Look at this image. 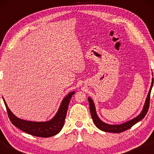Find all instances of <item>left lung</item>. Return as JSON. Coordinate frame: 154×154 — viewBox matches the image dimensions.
Segmentation results:
<instances>
[{"label": "left lung", "mask_w": 154, "mask_h": 154, "mask_svg": "<svg viewBox=\"0 0 154 154\" xmlns=\"http://www.w3.org/2000/svg\"><path fill=\"white\" fill-rule=\"evenodd\" d=\"M152 75H153V72H152ZM153 84V77H152L150 89L149 90V92H148L147 98H146L145 104L144 105H143L141 112H140V113L138 115L137 117H135L134 118L130 119V120L124 122V123H122L121 124H106L105 122H104L101 120V119L99 118V117L98 116L97 113H96V106L93 100L90 97H88V102H89L90 113H91V116H92V118L94 121V124L96 125V126L100 130H103V131L107 132H113V133H119V132H124L125 130L130 128H131L132 126H134L135 124H137V122L142 120V119L144 118L145 115L147 114L148 109H149L150 94H151V91H152V89Z\"/></svg>", "instance_id": "8db88e82"}]
</instances>
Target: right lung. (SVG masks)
<instances>
[{
    "instance_id": "right-lung-1",
    "label": "right lung",
    "mask_w": 154,
    "mask_h": 154,
    "mask_svg": "<svg viewBox=\"0 0 154 154\" xmlns=\"http://www.w3.org/2000/svg\"><path fill=\"white\" fill-rule=\"evenodd\" d=\"M75 93V91H72L68 94L62 100L55 116L50 120L45 122L28 121L17 118L10 110L3 97L2 99L6 106L10 120L15 126L25 132L26 133L35 137L46 138L54 136L60 132L64 126V119L66 118L70 100Z\"/></svg>"
}]
</instances>
